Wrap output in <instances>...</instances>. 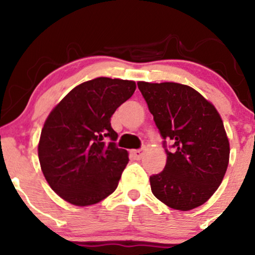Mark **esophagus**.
I'll return each mask as SVG.
<instances>
[{
    "mask_svg": "<svg viewBox=\"0 0 255 255\" xmlns=\"http://www.w3.org/2000/svg\"><path fill=\"white\" fill-rule=\"evenodd\" d=\"M130 153L134 157V159H141L144 156V150H133Z\"/></svg>",
    "mask_w": 255,
    "mask_h": 255,
    "instance_id": "esophagus-1",
    "label": "esophagus"
}]
</instances>
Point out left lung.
<instances>
[{
	"instance_id": "left-lung-1",
	"label": "left lung",
	"mask_w": 255,
	"mask_h": 255,
	"mask_svg": "<svg viewBox=\"0 0 255 255\" xmlns=\"http://www.w3.org/2000/svg\"><path fill=\"white\" fill-rule=\"evenodd\" d=\"M137 87L166 153L163 171L150 176L152 193L180 211L200 206L217 191L229 163V140L218 111L187 85L139 81Z\"/></svg>"
}]
</instances>
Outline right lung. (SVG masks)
<instances>
[{
	"label": "right lung",
	"mask_w": 255,
	"mask_h": 255,
	"mask_svg": "<svg viewBox=\"0 0 255 255\" xmlns=\"http://www.w3.org/2000/svg\"><path fill=\"white\" fill-rule=\"evenodd\" d=\"M135 87L130 80L93 79L74 87L46 119L38 145L40 168L68 203L87 206L118 188L129 158L116 146L110 120Z\"/></svg>",
	"instance_id": "1"
}]
</instances>
